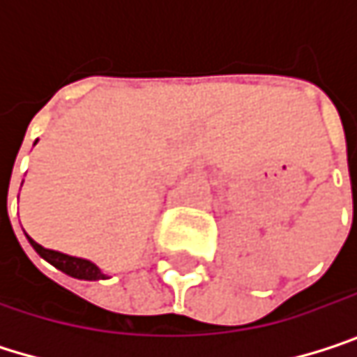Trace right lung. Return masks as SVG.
<instances>
[{
	"instance_id": "1",
	"label": "right lung",
	"mask_w": 357,
	"mask_h": 357,
	"mask_svg": "<svg viewBox=\"0 0 357 357\" xmlns=\"http://www.w3.org/2000/svg\"><path fill=\"white\" fill-rule=\"evenodd\" d=\"M36 144V142H35ZM26 240L31 242V246L36 250V254L40 258H45L49 264H53L55 268H59L61 273L74 277V279H84V281H99V279H109L107 275L91 260L86 258H78V256H70V254H63V252H57V250L43 248L40 244H36L31 236H26Z\"/></svg>"
}]
</instances>
